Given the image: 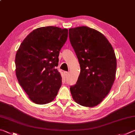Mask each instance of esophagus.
Returning <instances> with one entry per match:
<instances>
[{"instance_id": "esophagus-1", "label": "esophagus", "mask_w": 135, "mask_h": 135, "mask_svg": "<svg viewBox=\"0 0 135 135\" xmlns=\"http://www.w3.org/2000/svg\"><path fill=\"white\" fill-rule=\"evenodd\" d=\"M64 74H65V77H67V76L68 75V74H69V73H68V72H65Z\"/></svg>"}]
</instances>
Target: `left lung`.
<instances>
[{
  "label": "left lung",
  "mask_w": 135,
  "mask_h": 135,
  "mask_svg": "<svg viewBox=\"0 0 135 135\" xmlns=\"http://www.w3.org/2000/svg\"><path fill=\"white\" fill-rule=\"evenodd\" d=\"M69 38L81 68L77 83L70 87L72 97L83 106L94 107L109 94L114 81L113 48L102 33L87 26L70 28Z\"/></svg>",
  "instance_id": "8db88e82"
}]
</instances>
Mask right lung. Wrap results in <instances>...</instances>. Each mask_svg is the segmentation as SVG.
Instances as JSON below:
<instances>
[{"mask_svg":"<svg viewBox=\"0 0 135 135\" xmlns=\"http://www.w3.org/2000/svg\"><path fill=\"white\" fill-rule=\"evenodd\" d=\"M67 37V29L39 28L24 39L17 51V79L36 104L48 103L57 95L62 84V77L57 69L58 57Z\"/></svg>","mask_w":135,"mask_h":135,"instance_id":"right-lung-1","label":"right lung"}]
</instances>
